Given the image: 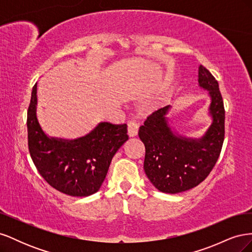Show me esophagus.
I'll return each mask as SVG.
<instances>
[{
  "label": "esophagus",
  "mask_w": 252,
  "mask_h": 252,
  "mask_svg": "<svg viewBox=\"0 0 252 252\" xmlns=\"http://www.w3.org/2000/svg\"><path fill=\"white\" fill-rule=\"evenodd\" d=\"M138 131H139V124L133 120L129 121L128 122V135L132 138V136H135L136 134H138Z\"/></svg>",
  "instance_id": "esophagus-1"
}]
</instances>
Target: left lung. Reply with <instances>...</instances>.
I'll list each match as a JSON object with an SVG mask.
<instances>
[{
  "label": "left lung",
  "instance_id": "1",
  "mask_svg": "<svg viewBox=\"0 0 252 252\" xmlns=\"http://www.w3.org/2000/svg\"><path fill=\"white\" fill-rule=\"evenodd\" d=\"M197 82L210 97L211 124L201 138H189L175 130L168 117L170 105L150 114L140 127L145 173L165 193H179L199 185L215 167L223 146L225 109L219 83L203 65L199 66Z\"/></svg>",
  "mask_w": 252,
  "mask_h": 252
}]
</instances>
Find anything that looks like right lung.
Returning <instances> with one entry per match:
<instances>
[{
	"label": "right lung",
	"instance_id": "1",
	"mask_svg": "<svg viewBox=\"0 0 252 252\" xmlns=\"http://www.w3.org/2000/svg\"><path fill=\"white\" fill-rule=\"evenodd\" d=\"M37 84L27 112L28 148L37 171L60 192L88 196L100 190L111 159L127 140V125L98 123L77 139L49 136L36 116Z\"/></svg>",
	"mask_w": 252,
	"mask_h": 252
}]
</instances>
